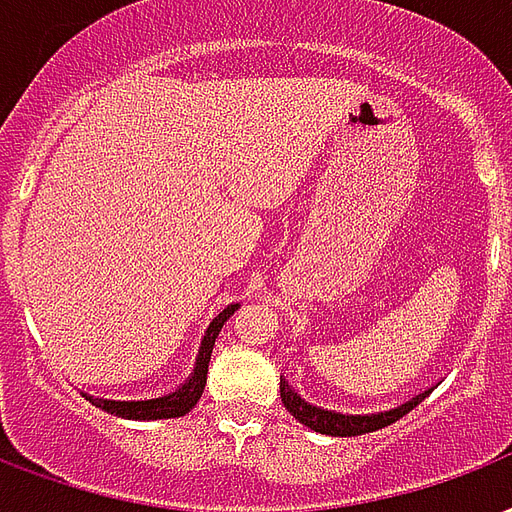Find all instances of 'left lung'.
Masks as SVG:
<instances>
[{
  "mask_svg": "<svg viewBox=\"0 0 512 512\" xmlns=\"http://www.w3.org/2000/svg\"><path fill=\"white\" fill-rule=\"evenodd\" d=\"M431 391L434 388H426V391H420L418 396L401 401V404H396L391 410L352 412L306 399V396H301V391L295 388L293 382L279 377V393H282V404L287 407V412L295 420H301L304 426H309L312 431H320V434H328V437H361V434H369V431L385 429V426H391L399 418H404L412 407H418L420 401L426 399Z\"/></svg>",
  "mask_w": 512,
  "mask_h": 512,
  "instance_id": "8db88e82",
  "label": "left lung"
}]
</instances>
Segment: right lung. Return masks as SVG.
I'll return each instance as SVG.
<instances>
[{
	"label": "right lung",
	"instance_id": "right-lung-1",
	"mask_svg": "<svg viewBox=\"0 0 512 512\" xmlns=\"http://www.w3.org/2000/svg\"><path fill=\"white\" fill-rule=\"evenodd\" d=\"M241 304H227L222 312L208 323L206 333H203V342H200L198 358H195V369L189 374L187 380L181 382L176 391L162 393V396H154V399H100V396H92V393H83L86 401H92L94 407L111 412V415H119V418L127 420H165V418H181L187 415L198 399L203 396V388H206L208 377V361H211V350H214V342H217L222 325L230 320V314L236 312Z\"/></svg>",
	"mask_w": 512,
	"mask_h": 512
}]
</instances>
